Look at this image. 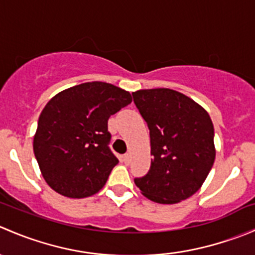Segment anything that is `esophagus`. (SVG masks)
<instances>
[{"label": "esophagus", "mask_w": 255, "mask_h": 255, "mask_svg": "<svg viewBox=\"0 0 255 255\" xmlns=\"http://www.w3.org/2000/svg\"><path fill=\"white\" fill-rule=\"evenodd\" d=\"M122 160L125 161L126 164L129 163V161H130V155H129V154H125V155L122 156Z\"/></svg>", "instance_id": "obj_1"}]
</instances>
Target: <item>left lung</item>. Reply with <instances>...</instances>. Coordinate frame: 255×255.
I'll list each match as a JSON object with an SVG mask.
<instances>
[{"label": "left lung", "mask_w": 255, "mask_h": 255, "mask_svg": "<svg viewBox=\"0 0 255 255\" xmlns=\"http://www.w3.org/2000/svg\"><path fill=\"white\" fill-rule=\"evenodd\" d=\"M150 134V169L134 182L158 204H177L192 196L212 169L215 129L208 113L181 92L170 89L133 92Z\"/></svg>", "instance_id": "left-lung-1"}]
</instances>
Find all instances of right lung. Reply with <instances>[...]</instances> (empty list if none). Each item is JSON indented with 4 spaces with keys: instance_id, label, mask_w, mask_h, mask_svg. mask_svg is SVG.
Wrapping results in <instances>:
<instances>
[{
    "instance_id": "add662e5",
    "label": "right lung",
    "mask_w": 255,
    "mask_h": 255,
    "mask_svg": "<svg viewBox=\"0 0 255 255\" xmlns=\"http://www.w3.org/2000/svg\"><path fill=\"white\" fill-rule=\"evenodd\" d=\"M132 102L128 91L101 81L59 92L39 116L33 150L54 191L84 199L106 184L118 159L110 149L109 118Z\"/></svg>"
}]
</instances>
